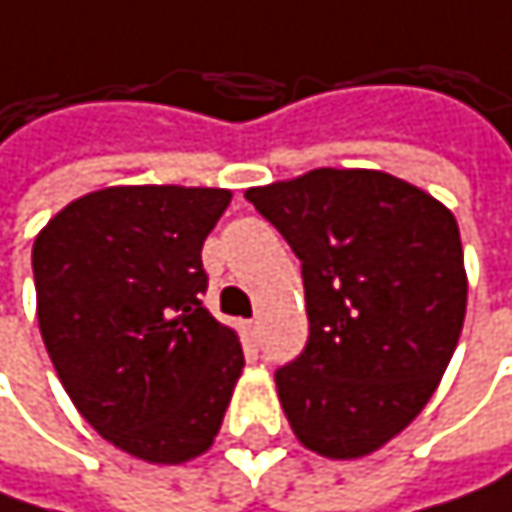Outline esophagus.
Masks as SVG:
<instances>
[{"instance_id": "esophagus-1", "label": "esophagus", "mask_w": 512, "mask_h": 512, "mask_svg": "<svg viewBox=\"0 0 512 512\" xmlns=\"http://www.w3.org/2000/svg\"><path fill=\"white\" fill-rule=\"evenodd\" d=\"M242 333H245V342H248V345H258L261 324H258V321H245V324H242Z\"/></svg>"}]
</instances>
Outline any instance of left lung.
<instances>
[{"label":"left lung","mask_w":512,"mask_h":512,"mask_svg":"<svg viewBox=\"0 0 512 512\" xmlns=\"http://www.w3.org/2000/svg\"><path fill=\"white\" fill-rule=\"evenodd\" d=\"M303 261L309 345L276 372L297 441L363 459L426 408L459 345L468 276L453 212L363 167L248 188Z\"/></svg>","instance_id":"left-lung-1"}]
</instances>
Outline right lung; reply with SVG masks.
Segmentation results:
<instances>
[{
    "mask_svg": "<svg viewBox=\"0 0 512 512\" xmlns=\"http://www.w3.org/2000/svg\"><path fill=\"white\" fill-rule=\"evenodd\" d=\"M227 188L110 185L35 236L38 327L80 417L122 453L182 465L206 453L242 375L236 330L200 303V248Z\"/></svg>",
    "mask_w": 512,
    "mask_h": 512,
    "instance_id": "1",
    "label": "right lung"
}]
</instances>
